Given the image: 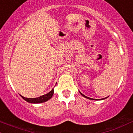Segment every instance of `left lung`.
I'll return each mask as SVG.
<instances>
[{
    "mask_svg": "<svg viewBox=\"0 0 133 133\" xmlns=\"http://www.w3.org/2000/svg\"><path fill=\"white\" fill-rule=\"evenodd\" d=\"M80 94H81V95H83V97H85V98H88V99H90V100H94V98H90V97H87V96H85V95H83V94H82V93H81V92H80ZM107 98V97H106V98H101V100H103V99H104V98Z\"/></svg>",
    "mask_w": 133,
    "mask_h": 133,
    "instance_id": "left-lung-1",
    "label": "left lung"
}]
</instances>
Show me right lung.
<instances>
[{"instance_id":"1","label":"right lung","mask_w":133,"mask_h":133,"mask_svg":"<svg viewBox=\"0 0 133 133\" xmlns=\"http://www.w3.org/2000/svg\"><path fill=\"white\" fill-rule=\"evenodd\" d=\"M53 94H54V89H52L50 92L45 94V95H42V96L37 97V98H26V97L22 96L21 95H20V96L22 97V98H24L25 101H27V102L32 104H38L42 103V102H45L46 101H49V99L52 98Z\"/></svg>"}]
</instances>
